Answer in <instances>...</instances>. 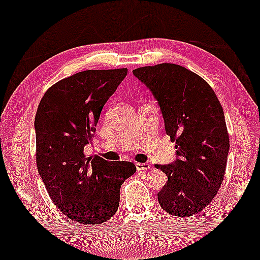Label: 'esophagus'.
<instances>
[{
  "label": "esophagus",
  "mask_w": 260,
  "mask_h": 260,
  "mask_svg": "<svg viewBox=\"0 0 260 260\" xmlns=\"http://www.w3.org/2000/svg\"><path fill=\"white\" fill-rule=\"evenodd\" d=\"M135 166H136V171L138 172H144L150 169V164L148 162H136Z\"/></svg>",
  "instance_id": "34e87169"
}]
</instances>
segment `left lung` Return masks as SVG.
<instances>
[{
    "label": "left lung",
    "mask_w": 260,
    "mask_h": 260,
    "mask_svg": "<svg viewBox=\"0 0 260 260\" xmlns=\"http://www.w3.org/2000/svg\"><path fill=\"white\" fill-rule=\"evenodd\" d=\"M133 75L157 100L166 133L176 142V159L154 165L168 177L159 204L173 216L196 215L214 199L225 175L230 140L223 108L209 84L182 66H148Z\"/></svg>",
    "instance_id": "obj_1"
}]
</instances>
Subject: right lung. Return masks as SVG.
<instances>
[{"instance_id": "obj_1", "label": "right lung", "mask_w": 260, "mask_h": 260, "mask_svg": "<svg viewBox=\"0 0 260 260\" xmlns=\"http://www.w3.org/2000/svg\"><path fill=\"white\" fill-rule=\"evenodd\" d=\"M127 68L85 70L51 86L35 116L36 164L50 198L68 218L101 224L114 216L133 162L86 157L103 106L126 77Z\"/></svg>"}]
</instances>
